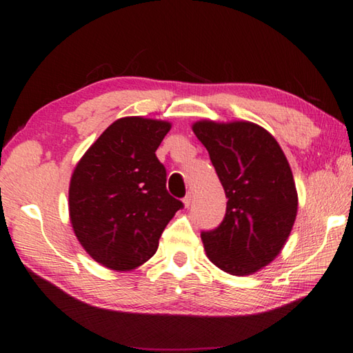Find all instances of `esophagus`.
<instances>
[{"mask_svg":"<svg viewBox=\"0 0 353 353\" xmlns=\"http://www.w3.org/2000/svg\"><path fill=\"white\" fill-rule=\"evenodd\" d=\"M191 201H193V196H191V193H188V194L183 198V205L188 208V207L191 205Z\"/></svg>","mask_w":353,"mask_h":353,"instance_id":"1","label":"esophagus"}]
</instances>
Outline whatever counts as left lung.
<instances>
[{
  "instance_id": "left-lung-1",
  "label": "left lung",
  "mask_w": 353,
  "mask_h": 353,
  "mask_svg": "<svg viewBox=\"0 0 353 353\" xmlns=\"http://www.w3.org/2000/svg\"><path fill=\"white\" fill-rule=\"evenodd\" d=\"M223 185L224 219L202 230L207 256L234 276H249L270 265L294 224V179L276 139L249 121L193 124Z\"/></svg>"
}]
</instances>
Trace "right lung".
<instances>
[{
    "label": "right lung",
    "instance_id": "obj_1",
    "mask_svg": "<svg viewBox=\"0 0 353 353\" xmlns=\"http://www.w3.org/2000/svg\"><path fill=\"white\" fill-rule=\"evenodd\" d=\"M170 129L157 119H117L71 176V225L83 249L105 268L129 271L148 261L166 224L183 208L166 190V170L155 155Z\"/></svg>",
    "mask_w": 353,
    "mask_h": 353
}]
</instances>
